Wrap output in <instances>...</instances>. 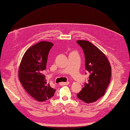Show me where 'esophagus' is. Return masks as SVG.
I'll return each instance as SVG.
<instances>
[{"mask_svg":"<svg viewBox=\"0 0 130 130\" xmlns=\"http://www.w3.org/2000/svg\"><path fill=\"white\" fill-rule=\"evenodd\" d=\"M69 84V82H61L60 83V85H67Z\"/></svg>","mask_w":130,"mask_h":130,"instance_id":"1","label":"esophagus"}]
</instances>
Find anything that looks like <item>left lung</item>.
<instances>
[{"label": "left lung", "instance_id": "1", "mask_svg": "<svg viewBox=\"0 0 130 130\" xmlns=\"http://www.w3.org/2000/svg\"><path fill=\"white\" fill-rule=\"evenodd\" d=\"M76 42L83 50L85 69L90 73L87 83L77 97L89 104L104 95L111 80V66L105 54L92 43L84 40Z\"/></svg>", "mask_w": 130, "mask_h": 130}]
</instances>
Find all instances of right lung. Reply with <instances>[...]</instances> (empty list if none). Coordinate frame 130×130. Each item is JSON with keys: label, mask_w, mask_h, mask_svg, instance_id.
<instances>
[{"label": "right lung", "mask_w": 130, "mask_h": 130, "mask_svg": "<svg viewBox=\"0 0 130 130\" xmlns=\"http://www.w3.org/2000/svg\"><path fill=\"white\" fill-rule=\"evenodd\" d=\"M53 45L48 41H41L33 45L24 53L19 65V81L26 92L38 102L51 98L56 90L47 83L43 74L48 52Z\"/></svg>", "instance_id": "right-lung-1"}]
</instances>
